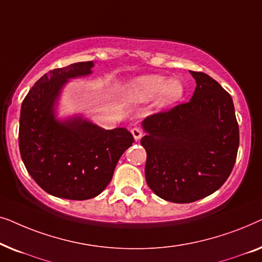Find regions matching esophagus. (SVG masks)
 Segmentation results:
<instances>
[{"instance_id":"obj_1","label":"esophagus","mask_w":262,"mask_h":262,"mask_svg":"<svg viewBox=\"0 0 262 262\" xmlns=\"http://www.w3.org/2000/svg\"><path fill=\"white\" fill-rule=\"evenodd\" d=\"M131 134H132V136H134V138L136 139V141H138V139H141L142 136H143L142 130H139L138 127H134V128H132Z\"/></svg>"}]
</instances>
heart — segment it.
<instances>
[{
  "label": "heart",
  "instance_id": "obj_1",
  "mask_svg": "<svg viewBox=\"0 0 262 262\" xmlns=\"http://www.w3.org/2000/svg\"><path fill=\"white\" fill-rule=\"evenodd\" d=\"M185 94V85L179 78L167 80L161 75H144L127 84L126 95L134 102H148L156 98V106L166 108L180 101Z\"/></svg>",
  "mask_w": 262,
  "mask_h": 262
}]
</instances>
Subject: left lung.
Listing matches in <instances>:
<instances>
[{
  "mask_svg": "<svg viewBox=\"0 0 262 262\" xmlns=\"http://www.w3.org/2000/svg\"><path fill=\"white\" fill-rule=\"evenodd\" d=\"M189 73L196 83L192 99L142 123L146 184L160 198L179 204L216 192L234 168L239 144L230 94L209 75Z\"/></svg>",
  "mask_w": 262,
  "mask_h": 262,
  "instance_id": "1",
  "label": "left lung"
}]
</instances>
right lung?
<instances>
[{
    "label": "right lung",
    "instance_id": "obj_1",
    "mask_svg": "<svg viewBox=\"0 0 262 262\" xmlns=\"http://www.w3.org/2000/svg\"><path fill=\"white\" fill-rule=\"evenodd\" d=\"M93 67V62H80L50 70L21 105V159L33 180L58 198L85 200L100 194L135 142L124 127L105 130L82 117L56 119L55 103L63 85L69 78L92 74Z\"/></svg>",
    "mask_w": 262,
    "mask_h": 262
}]
</instances>
